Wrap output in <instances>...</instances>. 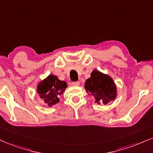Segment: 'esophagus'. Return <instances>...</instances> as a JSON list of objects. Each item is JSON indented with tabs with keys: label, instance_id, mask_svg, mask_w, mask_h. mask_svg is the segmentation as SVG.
<instances>
[{
	"label": "esophagus",
	"instance_id": "esophagus-1",
	"mask_svg": "<svg viewBox=\"0 0 153 153\" xmlns=\"http://www.w3.org/2000/svg\"><path fill=\"white\" fill-rule=\"evenodd\" d=\"M71 85L74 86H78L80 85V82H72L71 83Z\"/></svg>",
	"mask_w": 153,
	"mask_h": 153
}]
</instances>
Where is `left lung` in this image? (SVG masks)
I'll return each mask as SVG.
<instances>
[{
	"instance_id": "8db88e82",
	"label": "left lung",
	"mask_w": 153,
	"mask_h": 153,
	"mask_svg": "<svg viewBox=\"0 0 153 153\" xmlns=\"http://www.w3.org/2000/svg\"><path fill=\"white\" fill-rule=\"evenodd\" d=\"M84 88L86 93L94 98V102L99 105L108 104L118 96L116 84L112 77L97 69L92 71L91 76L86 80Z\"/></svg>"
}]
</instances>
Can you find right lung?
<instances>
[{
  "label": "right lung",
  "instance_id": "obj_1",
  "mask_svg": "<svg viewBox=\"0 0 153 153\" xmlns=\"http://www.w3.org/2000/svg\"><path fill=\"white\" fill-rule=\"evenodd\" d=\"M67 84L53 74H50L37 85V94L39 99L49 107L59 102V97L67 88Z\"/></svg>",
  "mask_w": 153,
  "mask_h": 153
}]
</instances>
